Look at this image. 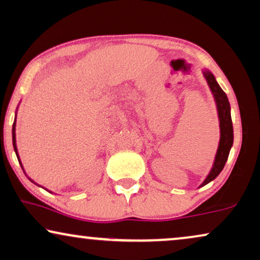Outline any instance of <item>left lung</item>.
Returning a JSON list of instances; mask_svg holds the SVG:
<instances>
[{
    "label": "left lung",
    "instance_id": "1",
    "mask_svg": "<svg viewBox=\"0 0 260 260\" xmlns=\"http://www.w3.org/2000/svg\"><path fill=\"white\" fill-rule=\"evenodd\" d=\"M202 73H204L205 79L207 81L209 88H211V92L216 104V110H218L220 123V141L211 172H209L200 187L206 186V184L214 180L221 173V170L226 165L227 158H229L231 148L233 145V125L232 118H231V106L229 98H227L225 92L222 91V88L219 86L214 74L209 72L208 70H204Z\"/></svg>",
    "mask_w": 260,
    "mask_h": 260
}]
</instances>
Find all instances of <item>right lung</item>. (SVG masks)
<instances>
[{
	"instance_id": "right-lung-1",
	"label": "right lung",
	"mask_w": 260,
	"mask_h": 260,
	"mask_svg": "<svg viewBox=\"0 0 260 260\" xmlns=\"http://www.w3.org/2000/svg\"><path fill=\"white\" fill-rule=\"evenodd\" d=\"M15 126H16V115H15V120H14V124H13V130H12V135H13V147H14V150H15V154L17 156V159L19 158V152H17V148H16V135H15ZM20 165H21V161H20ZM22 167V166H21ZM23 169V167H22ZM31 181V180H30ZM33 182V181H31Z\"/></svg>"
}]
</instances>
